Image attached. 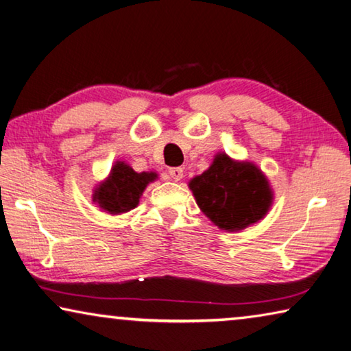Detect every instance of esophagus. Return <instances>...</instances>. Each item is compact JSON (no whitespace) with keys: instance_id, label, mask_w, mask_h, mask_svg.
Returning <instances> with one entry per match:
<instances>
[{"instance_id":"obj_1","label":"esophagus","mask_w":351,"mask_h":351,"mask_svg":"<svg viewBox=\"0 0 351 351\" xmlns=\"http://www.w3.org/2000/svg\"><path fill=\"white\" fill-rule=\"evenodd\" d=\"M168 176H169L171 180L179 182V180H182V177H183V169L182 168H169Z\"/></svg>"}]
</instances>
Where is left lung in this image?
<instances>
[{"label":"left lung","mask_w":351,"mask_h":351,"mask_svg":"<svg viewBox=\"0 0 351 351\" xmlns=\"http://www.w3.org/2000/svg\"><path fill=\"white\" fill-rule=\"evenodd\" d=\"M200 211L226 232H241L261 221L274 189L255 163L217 152L210 168L188 182Z\"/></svg>","instance_id":"obj_1"}]
</instances>
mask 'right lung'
Returning a JSON list of instances; mask_svg holds the SVG:
<instances>
[{
  "label": "right lung",
  "mask_w": 351,
  "mask_h": 351,
  "mask_svg": "<svg viewBox=\"0 0 351 351\" xmlns=\"http://www.w3.org/2000/svg\"><path fill=\"white\" fill-rule=\"evenodd\" d=\"M158 179L155 171L136 172L125 162H114L104 180L93 189V204L108 215L118 216L134 210L149 183Z\"/></svg>",
  "instance_id": "obj_1"
}]
</instances>
